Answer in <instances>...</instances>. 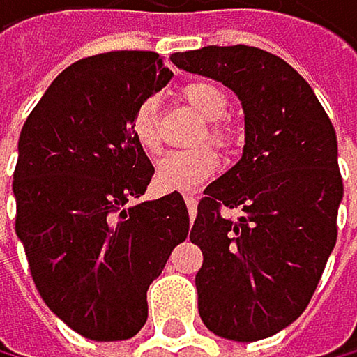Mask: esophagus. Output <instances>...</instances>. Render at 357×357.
<instances>
[{
  "instance_id": "1",
  "label": "esophagus",
  "mask_w": 357,
  "mask_h": 357,
  "mask_svg": "<svg viewBox=\"0 0 357 357\" xmlns=\"http://www.w3.org/2000/svg\"><path fill=\"white\" fill-rule=\"evenodd\" d=\"M185 203H188V212H190V219H194V217H197V203H199L197 194H185Z\"/></svg>"
}]
</instances>
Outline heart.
<instances>
[{
	"instance_id": "b5f03b06",
	"label": "heart",
	"mask_w": 357,
	"mask_h": 357,
	"mask_svg": "<svg viewBox=\"0 0 357 357\" xmlns=\"http://www.w3.org/2000/svg\"><path fill=\"white\" fill-rule=\"evenodd\" d=\"M181 98L192 107L203 120H208L206 132L199 140H210L217 147H228L232 143V129L221 123L230 109V98L225 89L210 80H192L181 89ZM132 132L140 149L156 154L160 149L158 132V107L156 98H145L134 109ZM219 167V158L210 147H199L192 151H172L156 165V185L167 192H190L208 181Z\"/></svg>"
}]
</instances>
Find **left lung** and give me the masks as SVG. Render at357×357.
<instances>
[{
  "instance_id": "8db88e82",
  "label": "left lung",
  "mask_w": 357,
  "mask_h": 357,
  "mask_svg": "<svg viewBox=\"0 0 357 357\" xmlns=\"http://www.w3.org/2000/svg\"><path fill=\"white\" fill-rule=\"evenodd\" d=\"M169 60L232 89L245 120L241 160L206 188L190 230L203 252L199 315L225 340L271 337L304 313L337 239L335 129L308 82L268 51L203 46Z\"/></svg>"
}]
</instances>
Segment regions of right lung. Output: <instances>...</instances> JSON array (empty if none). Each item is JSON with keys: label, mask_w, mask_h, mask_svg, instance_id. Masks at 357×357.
I'll list each match as a JSON object with an SVG mask.
<instances>
[{"label": "right lung", "mask_w": 357, "mask_h": 357, "mask_svg": "<svg viewBox=\"0 0 357 357\" xmlns=\"http://www.w3.org/2000/svg\"><path fill=\"white\" fill-rule=\"evenodd\" d=\"M172 75L154 51L84 57L51 82L20 134L15 232L46 306L96 342L143 328L147 288L190 230L178 192L140 201L154 165L132 132L138 102Z\"/></svg>", "instance_id": "right-lung-1"}]
</instances>
